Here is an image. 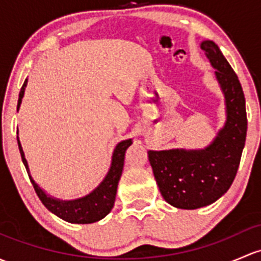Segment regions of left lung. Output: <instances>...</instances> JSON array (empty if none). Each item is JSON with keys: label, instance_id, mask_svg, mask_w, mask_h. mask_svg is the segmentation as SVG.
<instances>
[{"label": "left lung", "instance_id": "obj_1", "mask_svg": "<svg viewBox=\"0 0 261 261\" xmlns=\"http://www.w3.org/2000/svg\"><path fill=\"white\" fill-rule=\"evenodd\" d=\"M200 47L215 68L225 98L226 121L204 149L147 151L161 195L170 205L185 210L213 204L229 190L248 130L245 97L237 73L214 41H202Z\"/></svg>", "mask_w": 261, "mask_h": 261}]
</instances>
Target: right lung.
<instances>
[{
	"label": "right lung",
	"mask_w": 261,
	"mask_h": 261,
	"mask_svg": "<svg viewBox=\"0 0 261 261\" xmlns=\"http://www.w3.org/2000/svg\"><path fill=\"white\" fill-rule=\"evenodd\" d=\"M27 86V79L23 82L20 95H18V103H17V111L20 109L22 97L24 95V89ZM18 135V131H17ZM18 149L22 158V163L27 170L30 180H31L32 185H34L35 191H36L37 196L42 201V204L55 214L59 216L62 220L67 221L71 224H91L96 221L101 220L105 218L106 215L112 210L115 204V197H116L117 185H119V180L121 177L122 169H123V161H125V152L127 147L133 144V140H123L119 142L115 147L114 152H112L111 159V166H110L108 174L103 177V180L98 184V186L86 196L79 197V199L73 200H61L48 195L42 188L37 185L36 181L32 179L31 174H30L29 164H27L26 158H24V152L22 150L20 139L17 136Z\"/></svg>",
	"instance_id": "1"
}]
</instances>
